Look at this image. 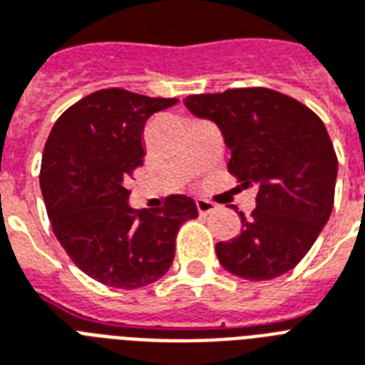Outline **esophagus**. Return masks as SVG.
<instances>
[{"mask_svg": "<svg viewBox=\"0 0 365 365\" xmlns=\"http://www.w3.org/2000/svg\"><path fill=\"white\" fill-rule=\"evenodd\" d=\"M196 207H197V211H200V215H209V212H212L215 209H217V205L215 203H211V201H207V200H196Z\"/></svg>", "mask_w": 365, "mask_h": 365, "instance_id": "obj_1", "label": "esophagus"}]
</instances>
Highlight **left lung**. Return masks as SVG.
<instances>
[{
  "instance_id": "left-lung-1",
  "label": "left lung",
  "mask_w": 365,
  "mask_h": 365,
  "mask_svg": "<svg viewBox=\"0 0 365 365\" xmlns=\"http://www.w3.org/2000/svg\"><path fill=\"white\" fill-rule=\"evenodd\" d=\"M192 115L215 122L232 153L228 171L256 186L241 233L217 243L218 262L247 281H269L299 264L334 209L337 156L324 122L269 88L188 96Z\"/></svg>"
}]
</instances>
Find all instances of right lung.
<instances>
[{
	"label": "right lung",
	"instance_id": "right-lung-1",
	"mask_svg": "<svg viewBox=\"0 0 365 365\" xmlns=\"http://www.w3.org/2000/svg\"><path fill=\"white\" fill-rule=\"evenodd\" d=\"M175 98L98 90L63 113L43 150L41 192L52 230L73 264L107 287H147L173 264L175 237L197 217L194 200L165 197L153 211L132 209L128 179L143 165V130Z\"/></svg>",
	"mask_w": 365,
	"mask_h": 365
}]
</instances>
